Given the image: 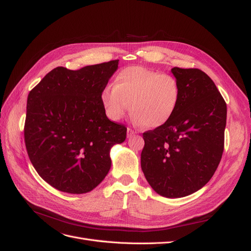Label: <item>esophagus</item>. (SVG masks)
<instances>
[{"label": "esophagus", "mask_w": 251, "mask_h": 251, "mask_svg": "<svg viewBox=\"0 0 251 251\" xmlns=\"http://www.w3.org/2000/svg\"><path fill=\"white\" fill-rule=\"evenodd\" d=\"M126 133H127V137H131V136H133V135H135L136 133V131H134L133 128H131V127H127V131H126Z\"/></svg>", "instance_id": "1"}]
</instances>
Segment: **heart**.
Returning <instances> with one entry per match:
<instances>
[{"label": "heart", "instance_id": "1", "mask_svg": "<svg viewBox=\"0 0 251 251\" xmlns=\"http://www.w3.org/2000/svg\"><path fill=\"white\" fill-rule=\"evenodd\" d=\"M179 80L171 74L144 67H127L117 73L113 88L100 95L107 116L117 121L130 110L135 121L150 128L161 126L173 118L181 100Z\"/></svg>", "mask_w": 251, "mask_h": 251}]
</instances>
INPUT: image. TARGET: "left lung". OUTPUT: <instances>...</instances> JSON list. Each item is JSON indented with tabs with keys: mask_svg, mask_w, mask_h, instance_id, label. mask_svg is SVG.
I'll list each match as a JSON object with an SVG mask.
<instances>
[{
	"mask_svg": "<svg viewBox=\"0 0 251 251\" xmlns=\"http://www.w3.org/2000/svg\"><path fill=\"white\" fill-rule=\"evenodd\" d=\"M181 86L173 118L142 134L141 169L154 191L181 198L199 191L221 161L227 107L215 82L199 69H172Z\"/></svg>",
	"mask_w": 251,
	"mask_h": 251,
	"instance_id": "left-lung-1",
	"label": "left lung"
}]
</instances>
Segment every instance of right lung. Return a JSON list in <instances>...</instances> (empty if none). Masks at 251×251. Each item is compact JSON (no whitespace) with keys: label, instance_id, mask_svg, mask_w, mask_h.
Segmentation results:
<instances>
[{"label":"right lung","instance_id":"add662e5","mask_svg":"<svg viewBox=\"0 0 251 251\" xmlns=\"http://www.w3.org/2000/svg\"><path fill=\"white\" fill-rule=\"evenodd\" d=\"M118 59L73 71L56 67L30 91L24 126L33 168L60 192L92 191L111 169L110 149L126 140L125 125L113 123L101 92Z\"/></svg>","mask_w":251,"mask_h":251}]
</instances>
